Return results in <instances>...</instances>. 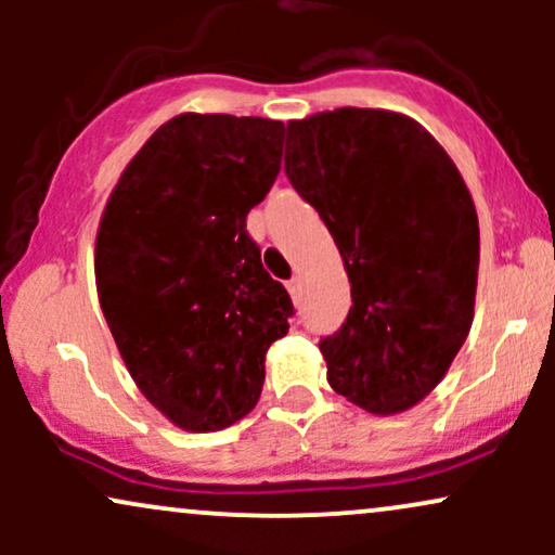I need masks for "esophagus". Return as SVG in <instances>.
Masks as SVG:
<instances>
[{
	"label": "esophagus",
	"mask_w": 555,
	"mask_h": 555,
	"mask_svg": "<svg viewBox=\"0 0 555 555\" xmlns=\"http://www.w3.org/2000/svg\"><path fill=\"white\" fill-rule=\"evenodd\" d=\"M286 289H289L292 299H295V302H299V295H302V289H299V279L297 276H292L289 282H286Z\"/></svg>",
	"instance_id": "esophagus-1"
}]
</instances>
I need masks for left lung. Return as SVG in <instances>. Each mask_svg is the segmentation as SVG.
Here are the masks:
<instances>
[{"instance_id": "8db88e82", "label": "left lung", "mask_w": 555, "mask_h": 555, "mask_svg": "<svg viewBox=\"0 0 555 555\" xmlns=\"http://www.w3.org/2000/svg\"><path fill=\"white\" fill-rule=\"evenodd\" d=\"M284 171L339 247L352 308L318 341L373 415L428 397L473 326L480 227L460 169L415 119L344 106L286 127Z\"/></svg>"}]
</instances>
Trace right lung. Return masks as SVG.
I'll return each instance as SVG.
<instances>
[{
	"label": "right lung",
	"mask_w": 555,
	"mask_h": 555,
	"mask_svg": "<svg viewBox=\"0 0 555 555\" xmlns=\"http://www.w3.org/2000/svg\"><path fill=\"white\" fill-rule=\"evenodd\" d=\"M282 149L284 122L180 114L127 164L101 216V310L140 391L184 430H221L256 406L266 352L295 315L245 224Z\"/></svg>",
	"instance_id": "1"
}]
</instances>
